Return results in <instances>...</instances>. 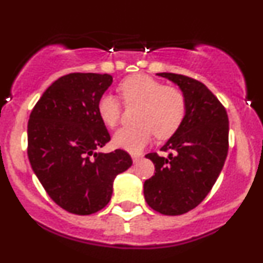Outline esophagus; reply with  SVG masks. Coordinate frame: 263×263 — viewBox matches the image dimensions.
<instances>
[{"instance_id":"obj_1","label":"esophagus","mask_w":263,"mask_h":263,"mask_svg":"<svg viewBox=\"0 0 263 263\" xmlns=\"http://www.w3.org/2000/svg\"><path fill=\"white\" fill-rule=\"evenodd\" d=\"M141 155H139V154H134L132 155V160H134V162H137V161H140L141 160Z\"/></svg>"}]
</instances>
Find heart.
Returning <instances> with one entry per match:
<instances>
[{
	"mask_svg": "<svg viewBox=\"0 0 263 263\" xmlns=\"http://www.w3.org/2000/svg\"><path fill=\"white\" fill-rule=\"evenodd\" d=\"M118 90L126 104H141L139 127H122L113 136V143L122 150L139 154L154 135L165 140L173 136L186 115V98L180 88L164 85L147 74H135L123 79ZM98 116L106 126L120 121L122 106L118 98L106 93L97 104Z\"/></svg>",
	"mask_w": 263,
	"mask_h": 263,
	"instance_id": "b5f03b06",
	"label": "heart"
}]
</instances>
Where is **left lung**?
Listing matches in <instances>:
<instances>
[{
	"mask_svg": "<svg viewBox=\"0 0 263 263\" xmlns=\"http://www.w3.org/2000/svg\"><path fill=\"white\" fill-rule=\"evenodd\" d=\"M182 90L186 115L161 151L146 155L155 175L143 184L146 203L165 215H180L198 206L217 181L228 154V115L201 82L174 73H157Z\"/></svg>",
	"mask_w": 263,
	"mask_h": 263,
	"instance_id": "left-lung-1",
	"label": "left lung"
}]
</instances>
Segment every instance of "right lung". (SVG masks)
Returning <instances> with one entry per match:
<instances>
[{
  "label": "right lung",
  "instance_id": "obj_1",
  "mask_svg": "<svg viewBox=\"0 0 263 263\" xmlns=\"http://www.w3.org/2000/svg\"><path fill=\"white\" fill-rule=\"evenodd\" d=\"M112 82L109 74H66L43 93L30 115L27 156L32 170L49 197L73 214L103 209L115 178L132 165L121 148L96 153L110 140L97 104Z\"/></svg>",
  "mask_w": 263,
  "mask_h": 263
}]
</instances>
